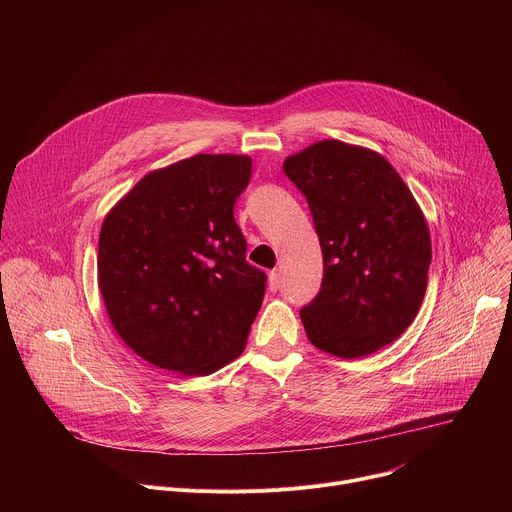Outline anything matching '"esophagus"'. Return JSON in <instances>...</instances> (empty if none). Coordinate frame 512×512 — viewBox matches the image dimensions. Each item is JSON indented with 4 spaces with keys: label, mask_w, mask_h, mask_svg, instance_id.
<instances>
[{
    "label": "esophagus",
    "mask_w": 512,
    "mask_h": 512,
    "mask_svg": "<svg viewBox=\"0 0 512 512\" xmlns=\"http://www.w3.org/2000/svg\"><path fill=\"white\" fill-rule=\"evenodd\" d=\"M279 285H281V275H279V271L277 269H273L271 273H269V277H267V287H269V291H275L279 289Z\"/></svg>",
    "instance_id": "esophagus-1"
}]
</instances>
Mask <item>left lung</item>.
Segmentation results:
<instances>
[{"mask_svg":"<svg viewBox=\"0 0 512 512\" xmlns=\"http://www.w3.org/2000/svg\"><path fill=\"white\" fill-rule=\"evenodd\" d=\"M306 196L324 257L320 294L300 310L310 342L338 358L391 344L415 320L431 239L397 170L377 152L324 139L285 158Z\"/></svg>","mask_w":512,"mask_h":512,"instance_id":"obj_1","label":"left lung"}]
</instances>
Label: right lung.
Returning <instances> with one entry per match:
<instances>
[{
    "label": "right lung",
    "mask_w": 512,
    "mask_h": 512,
    "mask_svg": "<svg viewBox=\"0 0 512 512\" xmlns=\"http://www.w3.org/2000/svg\"><path fill=\"white\" fill-rule=\"evenodd\" d=\"M249 178V156L198 154L145 174L105 216L107 316L158 369L206 377L245 350L267 281L233 216Z\"/></svg>",
    "instance_id": "obj_1"
}]
</instances>
